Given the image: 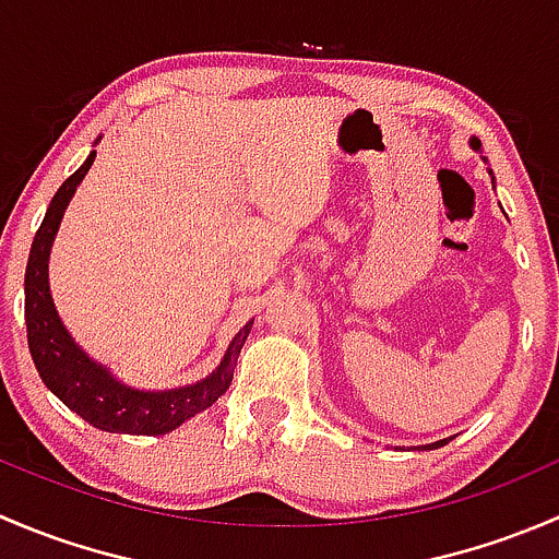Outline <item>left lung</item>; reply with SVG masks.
I'll list each match as a JSON object with an SVG mask.
<instances>
[{
    "label": "left lung",
    "mask_w": 559,
    "mask_h": 559,
    "mask_svg": "<svg viewBox=\"0 0 559 559\" xmlns=\"http://www.w3.org/2000/svg\"><path fill=\"white\" fill-rule=\"evenodd\" d=\"M471 148H473V151H478V148H481V143H478V140H476V138H471ZM484 162H487V159H484ZM489 175H492V170H489ZM492 183H495V175H492ZM447 443H449V438H443V441H436V443H427V447H416V449H419V452H427V449H438V447H447Z\"/></svg>",
    "instance_id": "obj_1"
}]
</instances>
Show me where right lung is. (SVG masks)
Segmentation results:
<instances>
[{
  "mask_svg": "<svg viewBox=\"0 0 559 559\" xmlns=\"http://www.w3.org/2000/svg\"><path fill=\"white\" fill-rule=\"evenodd\" d=\"M99 140L103 138H97V143ZM94 156H97V151H92L88 159L59 186L43 224H39L35 243H32L24 281L29 352L43 384L92 427L105 432H118V436H167L175 427L189 421L191 416L211 408L227 392L253 319L246 321L238 335L229 341L216 370L186 386H129L118 376H112L107 365L88 357L86 348L75 343V337L70 335L59 311H56L48 284V259L67 205H70L72 194L81 186V180L86 178V173L92 170Z\"/></svg>",
  "mask_w": 559,
  "mask_h": 559,
  "instance_id": "add662e5",
  "label": "right lung"
}]
</instances>
